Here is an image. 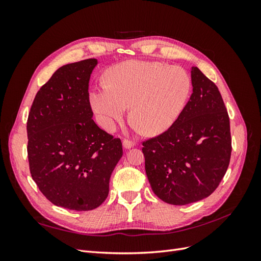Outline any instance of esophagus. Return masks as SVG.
Masks as SVG:
<instances>
[{"instance_id":"34e87169","label":"esophagus","mask_w":261,"mask_h":261,"mask_svg":"<svg viewBox=\"0 0 261 261\" xmlns=\"http://www.w3.org/2000/svg\"><path fill=\"white\" fill-rule=\"evenodd\" d=\"M123 146H124V148H126V149H129V148L135 146V143H134L133 140H129V139H124V140H123Z\"/></svg>"}]
</instances>
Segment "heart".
<instances>
[{
	"label": "heart",
	"mask_w": 261,
	"mask_h": 261,
	"mask_svg": "<svg viewBox=\"0 0 261 261\" xmlns=\"http://www.w3.org/2000/svg\"><path fill=\"white\" fill-rule=\"evenodd\" d=\"M191 91V76L184 68L133 60L109 70L107 84L90 92V103L100 125L109 132L114 130L130 106L137 127L148 135H159L178 120Z\"/></svg>",
	"instance_id": "heart-1"
}]
</instances>
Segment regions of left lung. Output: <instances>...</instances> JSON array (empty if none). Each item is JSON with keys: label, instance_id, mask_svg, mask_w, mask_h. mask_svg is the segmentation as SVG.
<instances>
[{"label": "left lung", "instance_id": "obj_1", "mask_svg": "<svg viewBox=\"0 0 261 261\" xmlns=\"http://www.w3.org/2000/svg\"><path fill=\"white\" fill-rule=\"evenodd\" d=\"M193 93L178 120L143 141L145 169L153 193L184 206L210 196L225 175L232 152L230 117L218 87L192 68Z\"/></svg>", "mask_w": 261, "mask_h": 261}]
</instances>
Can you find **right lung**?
I'll return each instance as SVG.
<instances>
[{"label":"right lung","mask_w":261,"mask_h":261,"mask_svg":"<svg viewBox=\"0 0 261 261\" xmlns=\"http://www.w3.org/2000/svg\"><path fill=\"white\" fill-rule=\"evenodd\" d=\"M96 59L60 67L36 94L27 120L33 179L55 206L96 209L109 195L122 141L94 123L89 80Z\"/></svg>","instance_id":"obj_1"}]
</instances>
